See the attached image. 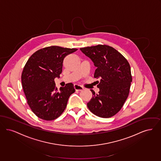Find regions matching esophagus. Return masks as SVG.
Wrapping results in <instances>:
<instances>
[{"label":"esophagus","mask_w":161,"mask_h":161,"mask_svg":"<svg viewBox=\"0 0 161 161\" xmlns=\"http://www.w3.org/2000/svg\"><path fill=\"white\" fill-rule=\"evenodd\" d=\"M74 88H75V90L77 91H82V90H84V88L82 86H81L80 85H77V84H75L74 85Z\"/></svg>","instance_id":"obj_1"}]
</instances>
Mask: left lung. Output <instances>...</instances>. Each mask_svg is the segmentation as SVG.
I'll return each mask as SVG.
<instances>
[{"label": "left lung", "instance_id": "left-lung-1", "mask_svg": "<svg viewBox=\"0 0 161 161\" xmlns=\"http://www.w3.org/2000/svg\"><path fill=\"white\" fill-rule=\"evenodd\" d=\"M96 67L94 77L99 92L91 90L92 97L87 103L92 113L102 118H109L121 109L129 93L132 81L130 65L117 50L106 45L80 48Z\"/></svg>", "mask_w": 161, "mask_h": 161}]
</instances>
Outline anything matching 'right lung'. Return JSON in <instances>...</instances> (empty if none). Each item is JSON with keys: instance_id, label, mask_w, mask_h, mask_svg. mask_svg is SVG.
I'll return each mask as SVG.
<instances>
[{"instance_id": "obj_1", "label": "right lung", "mask_w": 161, "mask_h": 161, "mask_svg": "<svg viewBox=\"0 0 161 161\" xmlns=\"http://www.w3.org/2000/svg\"><path fill=\"white\" fill-rule=\"evenodd\" d=\"M77 49L50 46L40 49L29 58L21 74V83L28 105L40 119L50 121L59 117L75 92L69 83L59 91L54 79L59 78L65 56Z\"/></svg>"}]
</instances>
